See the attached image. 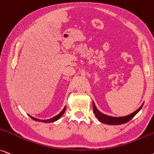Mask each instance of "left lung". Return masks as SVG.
Masks as SVG:
<instances>
[{
    "mask_svg": "<svg viewBox=\"0 0 154 154\" xmlns=\"http://www.w3.org/2000/svg\"><path fill=\"white\" fill-rule=\"evenodd\" d=\"M143 103H143L142 105H141L137 110L134 112L123 117H112L109 116V115H105V114H103V112H101L100 111H99L98 109H97L93 101V112H94L95 117H97V119H98L100 122H103V124H107V125H122V124H125L126 122H129V120H131V119L141 110V109L142 108L143 105Z\"/></svg>",
    "mask_w": 154,
    "mask_h": 154,
    "instance_id": "obj_1",
    "label": "left lung"
}]
</instances>
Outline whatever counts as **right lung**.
Listing matches in <instances>:
<instances>
[{
	"mask_svg": "<svg viewBox=\"0 0 154 154\" xmlns=\"http://www.w3.org/2000/svg\"><path fill=\"white\" fill-rule=\"evenodd\" d=\"M65 111H66V106H65L64 107H63V109H62V110L61 111V112L58 114L57 115H56V116L51 117V118H50V119H37V118H35V117H32V116H31V115H29V117H31L32 119H34V120H35V121L40 122H45V123H47V122H48V123H49V122H55V121L58 120V119H59L60 118H61V117L62 116L63 114H64Z\"/></svg>",
	"mask_w": 154,
	"mask_h": 154,
	"instance_id": "right-lung-1",
	"label": "right lung"
}]
</instances>
